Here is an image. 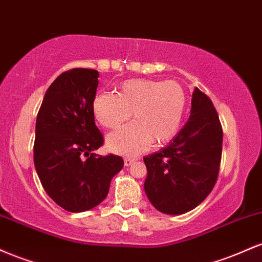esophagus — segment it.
<instances>
[{"mask_svg":"<svg viewBox=\"0 0 262 262\" xmlns=\"http://www.w3.org/2000/svg\"><path fill=\"white\" fill-rule=\"evenodd\" d=\"M134 161H135L134 158H125L124 159V165H125V166H130V165L133 164Z\"/></svg>","mask_w":262,"mask_h":262,"instance_id":"1","label":"esophagus"}]
</instances>
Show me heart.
Masks as SVG:
<instances>
[{
    "mask_svg": "<svg viewBox=\"0 0 262 262\" xmlns=\"http://www.w3.org/2000/svg\"><path fill=\"white\" fill-rule=\"evenodd\" d=\"M185 108V90L173 80H127L118 86L117 95L101 92L92 101L96 121L107 129L118 128L133 111L135 122L107 137L108 149L124 155H137L151 143L159 145L172 139Z\"/></svg>",
    "mask_w": 262,
    "mask_h": 262,
    "instance_id": "heart-1",
    "label": "heart"
}]
</instances>
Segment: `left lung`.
Here are the masks:
<instances>
[{
	"instance_id": "left-lung-1",
	"label": "left lung",
	"mask_w": 262,
	"mask_h": 262,
	"mask_svg": "<svg viewBox=\"0 0 262 262\" xmlns=\"http://www.w3.org/2000/svg\"><path fill=\"white\" fill-rule=\"evenodd\" d=\"M187 123L166 148L145 156L144 189L156 209L182 214L206 200L217 182L223 129L213 102L194 89Z\"/></svg>"
}]
</instances>
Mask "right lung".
I'll list each match as a JSON object with an SVG mask.
<instances>
[{
  "instance_id": "right-lung-1",
  "label": "right lung",
  "mask_w": 262,
  "mask_h": 262,
  "mask_svg": "<svg viewBox=\"0 0 262 262\" xmlns=\"http://www.w3.org/2000/svg\"><path fill=\"white\" fill-rule=\"evenodd\" d=\"M98 76L80 68L59 75L37 116L35 170L49 197L73 213L98 206L124 165L118 155L95 154L104 141L92 111Z\"/></svg>"
}]
</instances>
